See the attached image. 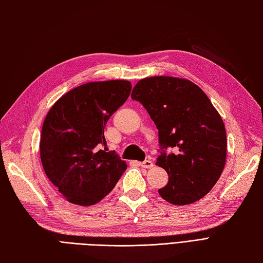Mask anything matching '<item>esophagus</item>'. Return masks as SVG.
<instances>
[{
    "mask_svg": "<svg viewBox=\"0 0 263 263\" xmlns=\"http://www.w3.org/2000/svg\"><path fill=\"white\" fill-rule=\"evenodd\" d=\"M138 165L143 168H151L154 166V163L151 161V159H146V161H144L142 163H138Z\"/></svg>",
    "mask_w": 263,
    "mask_h": 263,
    "instance_id": "34e87169",
    "label": "esophagus"
}]
</instances>
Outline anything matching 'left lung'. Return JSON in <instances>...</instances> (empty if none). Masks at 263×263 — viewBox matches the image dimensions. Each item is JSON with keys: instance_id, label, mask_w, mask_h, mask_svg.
Segmentation results:
<instances>
[{"instance_id": "left-lung-1", "label": "left lung", "mask_w": 263, "mask_h": 263, "mask_svg": "<svg viewBox=\"0 0 263 263\" xmlns=\"http://www.w3.org/2000/svg\"><path fill=\"white\" fill-rule=\"evenodd\" d=\"M132 99L143 104L158 129L162 152L156 165L168 174L159 195L174 205L201 200L220 178L227 161V133L219 111L200 87L176 77L139 80ZM170 146L173 153L165 152Z\"/></svg>"}]
</instances>
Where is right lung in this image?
I'll list each match as a JSON object with an SVG mask.
<instances>
[{
  "label": "right lung",
  "instance_id": "obj_1",
  "mask_svg": "<svg viewBox=\"0 0 263 263\" xmlns=\"http://www.w3.org/2000/svg\"><path fill=\"white\" fill-rule=\"evenodd\" d=\"M128 80L91 81L58 99L43 121L40 157L50 182L70 203L90 206L107 196L127 168L106 145L105 126L129 97Z\"/></svg>",
  "mask_w": 263,
  "mask_h": 263
}]
</instances>
